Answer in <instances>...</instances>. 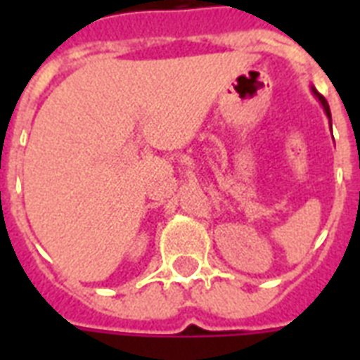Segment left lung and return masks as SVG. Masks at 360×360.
I'll use <instances>...</instances> for the list:
<instances>
[{"label":"left lung","mask_w":360,"mask_h":360,"mask_svg":"<svg viewBox=\"0 0 360 360\" xmlns=\"http://www.w3.org/2000/svg\"><path fill=\"white\" fill-rule=\"evenodd\" d=\"M312 91H314V95H316V97L319 98V103H321V106H323V110H325V114H327V117H330V110H329V104H327V101H325V97H323V95H319V93L316 91V89H314V87H312Z\"/></svg>","instance_id":"obj_1"}]
</instances>
